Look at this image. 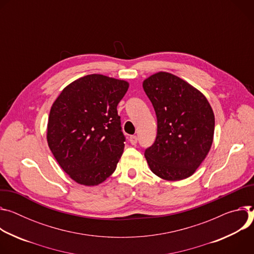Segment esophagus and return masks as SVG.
<instances>
[{
    "label": "esophagus",
    "mask_w": 254,
    "mask_h": 254,
    "mask_svg": "<svg viewBox=\"0 0 254 254\" xmlns=\"http://www.w3.org/2000/svg\"><path fill=\"white\" fill-rule=\"evenodd\" d=\"M137 136H135V135H132V136H130L129 137V141H130V143L132 144V145H135L136 143H137Z\"/></svg>",
    "instance_id": "34e87169"
}]
</instances>
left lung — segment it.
<instances>
[{
  "instance_id": "obj_1",
  "label": "left lung",
  "mask_w": 254,
  "mask_h": 254,
  "mask_svg": "<svg viewBox=\"0 0 254 254\" xmlns=\"http://www.w3.org/2000/svg\"><path fill=\"white\" fill-rule=\"evenodd\" d=\"M154 108L157 135L145 152L151 172L165 181L185 180L209 153L215 117L206 97L181 77L159 71L144 79Z\"/></svg>"
}]
</instances>
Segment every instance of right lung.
<instances>
[{
  "mask_svg": "<svg viewBox=\"0 0 254 254\" xmlns=\"http://www.w3.org/2000/svg\"><path fill=\"white\" fill-rule=\"evenodd\" d=\"M128 88L126 80L94 73L69 83L54 101L48 146L77 184L97 186L115 172L125 146L117 106Z\"/></svg>",
  "mask_w": 254,
  "mask_h": 254,
  "instance_id": "obj_1",
  "label": "right lung"
}]
</instances>
